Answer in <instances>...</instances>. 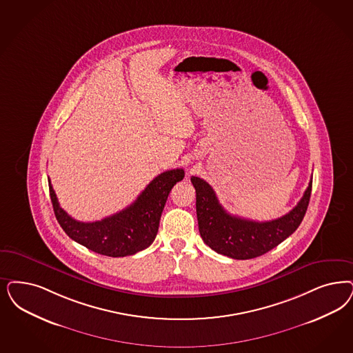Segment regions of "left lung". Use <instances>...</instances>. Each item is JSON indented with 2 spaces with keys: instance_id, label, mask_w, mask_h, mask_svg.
Returning a JSON list of instances; mask_svg holds the SVG:
<instances>
[{
  "instance_id": "1",
  "label": "left lung",
  "mask_w": 353,
  "mask_h": 353,
  "mask_svg": "<svg viewBox=\"0 0 353 353\" xmlns=\"http://www.w3.org/2000/svg\"><path fill=\"white\" fill-rule=\"evenodd\" d=\"M196 193V218L202 240L212 250L233 259H252L283 243L299 228L312 194V180L303 198L284 216L270 221H256L233 216L218 201L208 183L193 176Z\"/></svg>"
}]
</instances>
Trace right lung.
Segmentation results:
<instances>
[{
	"label": "right lung",
	"instance_id": "obj_1",
	"mask_svg": "<svg viewBox=\"0 0 353 353\" xmlns=\"http://www.w3.org/2000/svg\"><path fill=\"white\" fill-rule=\"evenodd\" d=\"M183 176L181 168L160 173L130 206L92 223L73 219L62 210L50 180L49 195L56 219L72 240L103 256H133L154 243L168 194Z\"/></svg>",
	"mask_w": 353,
	"mask_h": 353
}]
</instances>
